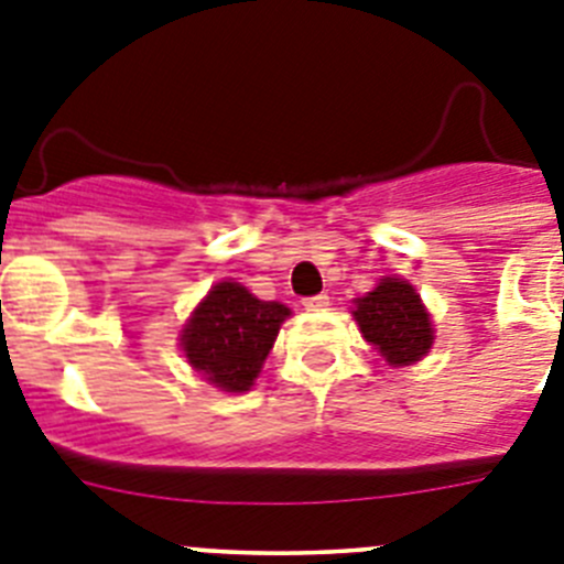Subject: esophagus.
<instances>
[{
	"label": "esophagus",
	"instance_id": "esophagus-1",
	"mask_svg": "<svg viewBox=\"0 0 564 564\" xmlns=\"http://www.w3.org/2000/svg\"><path fill=\"white\" fill-rule=\"evenodd\" d=\"M303 306L306 308H326L328 306V294H314V297H303Z\"/></svg>",
	"mask_w": 564,
	"mask_h": 564
}]
</instances>
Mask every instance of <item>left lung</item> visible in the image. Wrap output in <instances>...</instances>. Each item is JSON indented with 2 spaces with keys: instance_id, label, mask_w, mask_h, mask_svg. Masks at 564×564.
<instances>
[{
  "instance_id": "left-lung-1",
  "label": "left lung",
  "mask_w": 564,
  "mask_h": 564,
  "mask_svg": "<svg viewBox=\"0 0 564 564\" xmlns=\"http://www.w3.org/2000/svg\"><path fill=\"white\" fill-rule=\"evenodd\" d=\"M359 332L393 368L419 362L433 348V323L419 292L404 278H382L373 292L354 301Z\"/></svg>"
}]
</instances>
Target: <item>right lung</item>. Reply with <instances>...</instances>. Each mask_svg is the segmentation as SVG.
<instances>
[{"mask_svg":"<svg viewBox=\"0 0 564 564\" xmlns=\"http://www.w3.org/2000/svg\"><path fill=\"white\" fill-rule=\"evenodd\" d=\"M289 314L283 303L258 301L241 283L221 281L194 308L180 334V348L207 382L227 393H245Z\"/></svg>","mask_w":564,"mask_h":564,"instance_id":"right-lung-1","label":"right lung"}]
</instances>
